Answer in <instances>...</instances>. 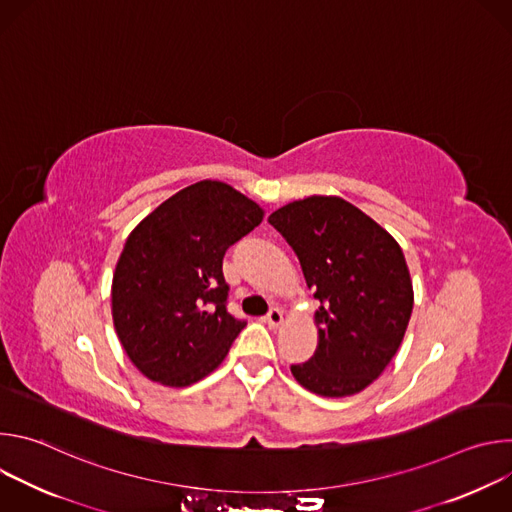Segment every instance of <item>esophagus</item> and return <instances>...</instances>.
Wrapping results in <instances>:
<instances>
[{"label":"esophagus","instance_id":"34e87169","mask_svg":"<svg viewBox=\"0 0 512 512\" xmlns=\"http://www.w3.org/2000/svg\"><path fill=\"white\" fill-rule=\"evenodd\" d=\"M265 322L271 326V328H279L281 322H283V312L279 308H271L265 316Z\"/></svg>","mask_w":512,"mask_h":512}]
</instances>
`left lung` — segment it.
Listing matches in <instances>:
<instances>
[{
    "label": "left lung",
    "instance_id": "left-lung-1",
    "mask_svg": "<svg viewBox=\"0 0 512 512\" xmlns=\"http://www.w3.org/2000/svg\"><path fill=\"white\" fill-rule=\"evenodd\" d=\"M269 223L296 251L320 300L318 348L291 364V375L322 397L360 393L387 369L411 318L413 285L399 243L338 196L289 202Z\"/></svg>",
    "mask_w": 512,
    "mask_h": 512
}]
</instances>
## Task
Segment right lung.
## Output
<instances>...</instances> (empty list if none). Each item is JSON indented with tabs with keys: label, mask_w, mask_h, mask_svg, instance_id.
Returning a JSON list of instances; mask_svg holds the SVG:
<instances>
[{
	"label": "right lung",
	"mask_w": 512,
	"mask_h": 512,
	"mask_svg": "<svg viewBox=\"0 0 512 512\" xmlns=\"http://www.w3.org/2000/svg\"><path fill=\"white\" fill-rule=\"evenodd\" d=\"M263 221V208L218 180L196 182L131 231L111 285L119 342L137 371L188 387L221 364L245 328L227 312L223 257Z\"/></svg>",
	"instance_id": "add662e5"
}]
</instances>
